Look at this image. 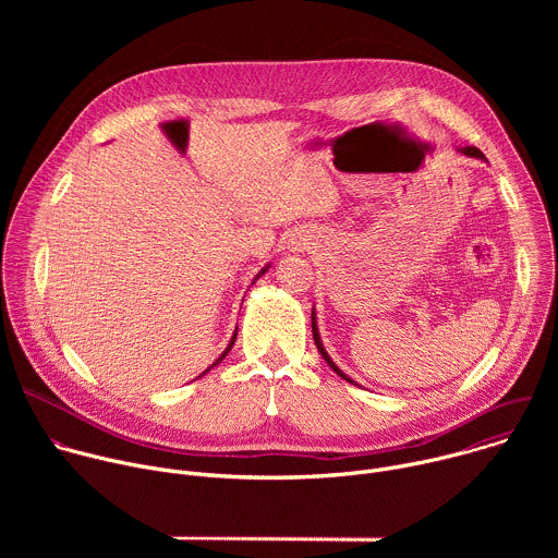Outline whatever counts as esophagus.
Returning a JSON list of instances; mask_svg holds the SVG:
<instances>
[{
    "mask_svg": "<svg viewBox=\"0 0 558 558\" xmlns=\"http://www.w3.org/2000/svg\"><path fill=\"white\" fill-rule=\"evenodd\" d=\"M306 241H308V238H304V235H293L291 241H289V245H291V250H293V252H304V250H306V245H308Z\"/></svg>",
    "mask_w": 558,
    "mask_h": 558,
    "instance_id": "1",
    "label": "esophagus"
}]
</instances>
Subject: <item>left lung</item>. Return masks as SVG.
<instances>
[{
	"mask_svg": "<svg viewBox=\"0 0 558 558\" xmlns=\"http://www.w3.org/2000/svg\"><path fill=\"white\" fill-rule=\"evenodd\" d=\"M457 149H459V151H463L465 156H472V158H486L482 149H476V147H470V145H468V147H457ZM311 329H313V342H315L317 351H320V355L325 357V362H327V364H329V366H331V368H333V371H336V373H338V375H340L342 379H347V381L355 384V381H353V379H351L349 375H344V373H342V371H340V368L336 366V362H333V360L329 357V353L325 351V347H323V340H320V333H317V325H315V311H311Z\"/></svg>",
	"mask_w": 558,
	"mask_h": 558,
	"instance_id": "obj_1",
	"label": "left lung"
}]
</instances>
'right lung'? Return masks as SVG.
Wrapping results in <instances>:
<instances>
[{
    "mask_svg": "<svg viewBox=\"0 0 558 558\" xmlns=\"http://www.w3.org/2000/svg\"><path fill=\"white\" fill-rule=\"evenodd\" d=\"M267 269H269V265H267V267H265V269H263V271H260V274H258V276H256V278H260V276H263V274H265V271H267ZM235 336H238V327H235V331H233V336H231V342H229V347H227V349H225V351H222V355H220V357H218V360H216V362H214V364H211V366H209V368H214V366H216V364H218V362H222V360H225V355H227V353H229V351H231V347H233V342H235ZM209 368H207V371H209ZM207 371H205V373H207ZM205 373H203V375H205Z\"/></svg>",
    "mask_w": 558,
    "mask_h": 558,
    "instance_id": "obj_1",
    "label": "right lung"
}]
</instances>
